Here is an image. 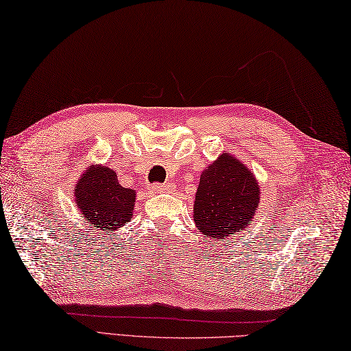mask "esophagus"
Wrapping results in <instances>:
<instances>
[{"mask_svg":"<svg viewBox=\"0 0 351 351\" xmlns=\"http://www.w3.org/2000/svg\"><path fill=\"white\" fill-rule=\"evenodd\" d=\"M152 190H154L155 193H169L170 187H169L167 184H154V185H152Z\"/></svg>","mask_w":351,"mask_h":351,"instance_id":"1","label":"esophagus"}]
</instances>
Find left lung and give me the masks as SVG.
I'll list each match as a JSON object with an SVG mask.
<instances>
[{"label":"left lung","mask_w":351,"mask_h":351,"mask_svg":"<svg viewBox=\"0 0 351 351\" xmlns=\"http://www.w3.org/2000/svg\"><path fill=\"white\" fill-rule=\"evenodd\" d=\"M259 185L249 167L221 154L200 175L193 219L205 237L225 240L247 228L259 204Z\"/></svg>","instance_id":"obj_1"}]
</instances>
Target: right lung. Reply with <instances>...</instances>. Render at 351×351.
Listing matches in <instances>:
<instances>
[{
  "instance_id": "obj_1",
  "label": "right lung",
  "mask_w": 351,
  "mask_h": 351,
  "mask_svg": "<svg viewBox=\"0 0 351 351\" xmlns=\"http://www.w3.org/2000/svg\"><path fill=\"white\" fill-rule=\"evenodd\" d=\"M73 195L88 226L106 234L130 221L136 202V190L122 187L116 171L99 164L88 166L81 175Z\"/></svg>"
}]
</instances>
